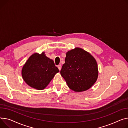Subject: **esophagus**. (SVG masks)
<instances>
[{
    "label": "esophagus",
    "mask_w": 128,
    "mask_h": 128,
    "mask_svg": "<svg viewBox=\"0 0 128 128\" xmlns=\"http://www.w3.org/2000/svg\"><path fill=\"white\" fill-rule=\"evenodd\" d=\"M61 67H62L61 65H58V69L60 70H61Z\"/></svg>",
    "instance_id": "obj_1"
}]
</instances>
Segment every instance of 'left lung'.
I'll return each mask as SVG.
<instances>
[{"label": "left lung", "instance_id": "1", "mask_svg": "<svg viewBox=\"0 0 128 128\" xmlns=\"http://www.w3.org/2000/svg\"><path fill=\"white\" fill-rule=\"evenodd\" d=\"M60 73L68 86L74 92L88 90L98 78L96 60L84 50L76 48L66 53Z\"/></svg>", "mask_w": 128, "mask_h": 128}]
</instances>
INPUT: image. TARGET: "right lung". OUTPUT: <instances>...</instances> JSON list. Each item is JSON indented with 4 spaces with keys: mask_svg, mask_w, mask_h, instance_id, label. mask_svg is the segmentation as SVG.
<instances>
[{
    "mask_svg": "<svg viewBox=\"0 0 128 128\" xmlns=\"http://www.w3.org/2000/svg\"><path fill=\"white\" fill-rule=\"evenodd\" d=\"M59 72L52 60L47 58L44 52L34 54L24 65L22 78L31 88L38 90L44 89Z\"/></svg>",
    "mask_w": 128,
    "mask_h": 128,
    "instance_id": "add662e5",
    "label": "right lung"
}]
</instances>
